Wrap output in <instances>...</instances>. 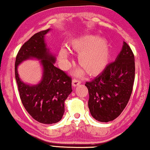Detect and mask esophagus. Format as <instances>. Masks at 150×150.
I'll return each instance as SVG.
<instances>
[{"mask_svg": "<svg viewBox=\"0 0 150 150\" xmlns=\"http://www.w3.org/2000/svg\"><path fill=\"white\" fill-rule=\"evenodd\" d=\"M81 84V81H79V80L77 79H74L72 81V86L73 87H76L79 85Z\"/></svg>", "mask_w": 150, "mask_h": 150, "instance_id": "esophagus-1", "label": "esophagus"}]
</instances>
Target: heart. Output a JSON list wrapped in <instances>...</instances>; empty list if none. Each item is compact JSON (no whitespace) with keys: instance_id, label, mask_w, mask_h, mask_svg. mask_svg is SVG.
Listing matches in <instances>:
<instances>
[{"instance_id":"b5f03b06","label":"heart","mask_w":150,"mask_h":150,"mask_svg":"<svg viewBox=\"0 0 150 150\" xmlns=\"http://www.w3.org/2000/svg\"><path fill=\"white\" fill-rule=\"evenodd\" d=\"M71 50L79 53V64L87 74L97 76L105 69L110 57L108 41L98 35H89L72 40L69 45ZM69 50L63 46L59 49V58L63 69L69 67Z\"/></svg>"}]
</instances>
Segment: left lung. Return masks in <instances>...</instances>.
Here are the masks:
<instances>
[{
    "instance_id": "obj_1",
    "label": "left lung",
    "mask_w": 150,
    "mask_h": 150,
    "mask_svg": "<svg viewBox=\"0 0 150 150\" xmlns=\"http://www.w3.org/2000/svg\"><path fill=\"white\" fill-rule=\"evenodd\" d=\"M134 57L130 46L123 42L114 62L108 64L93 81L87 82L90 113L98 122L116 119L130 100L134 81Z\"/></svg>"
}]
</instances>
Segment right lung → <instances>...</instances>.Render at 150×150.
I'll use <instances>...</instances> for the list:
<instances>
[{"instance_id": "obj_1", "label": "right lung", "mask_w": 150, "mask_h": 150, "mask_svg": "<svg viewBox=\"0 0 150 150\" xmlns=\"http://www.w3.org/2000/svg\"><path fill=\"white\" fill-rule=\"evenodd\" d=\"M51 29L33 35L22 45L15 63V76L22 104L30 116L38 122L52 124L59 122L65 112V100L72 91L71 79L54 66L55 54L47 47L45 35ZM35 59L40 61L41 81L30 86L21 80L17 67L24 61Z\"/></svg>"}]
</instances>
